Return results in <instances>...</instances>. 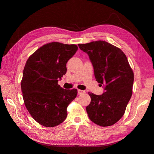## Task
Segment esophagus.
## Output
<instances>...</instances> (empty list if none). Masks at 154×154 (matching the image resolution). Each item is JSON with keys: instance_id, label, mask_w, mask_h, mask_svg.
I'll return each mask as SVG.
<instances>
[{"instance_id": "1", "label": "esophagus", "mask_w": 154, "mask_h": 154, "mask_svg": "<svg viewBox=\"0 0 154 154\" xmlns=\"http://www.w3.org/2000/svg\"><path fill=\"white\" fill-rule=\"evenodd\" d=\"M84 92H85L84 91H82V90H80V89H78V94H83V93H84Z\"/></svg>"}]
</instances>
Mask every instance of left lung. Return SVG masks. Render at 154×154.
I'll return each mask as SVG.
<instances>
[{"label": "left lung", "instance_id": "1", "mask_svg": "<svg viewBox=\"0 0 154 154\" xmlns=\"http://www.w3.org/2000/svg\"><path fill=\"white\" fill-rule=\"evenodd\" d=\"M94 68L96 81L104 86L101 95L88 92L91 98L86 107L88 118L101 127H109L123 117L132 94L134 72L125 53L105 41L78 44Z\"/></svg>", "mask_w": 154, "mask_h": 154}]
</instances>
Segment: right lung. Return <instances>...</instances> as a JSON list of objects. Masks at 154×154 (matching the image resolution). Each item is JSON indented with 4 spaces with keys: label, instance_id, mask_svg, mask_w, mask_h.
I'll return each mask as SVG.
<instances>
[{
    "label": "right lung",
    "instance_id": "1",
    "mask_svg": "<svg viewBox=\"0 0 154 154\" xmlns=\"http://www.w3.org/2000/svg\"><path fill=\"white\" fill-rule=\"evenodd\" d=\"M77 50L74 44L51 42L37 49L26 63L21 82L23 99L32 118L44 127L64 122L67 106L77 96L76 88L64 89L58 84Z\"/></svg>",
    "mask_w": 154,
    "mask_h": 154
}]
</instances>
